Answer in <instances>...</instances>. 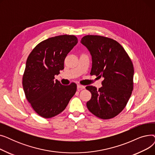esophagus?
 <instances>
[{"instance_id":"esophagus-1","label":"esophagus","mask_w":155,"mask_h":155,"mask_svg":"<svg viewBox=\"0 0 155 155\" xmlns=\"http://www.w3.org/2000/svg\"><path fill=\"white\" fill-rule=\"evenodd\" d=\"M77 88L80 89V90H82V89L85 88V87L82 85H77Z\"/></svg>"}]
</instances>
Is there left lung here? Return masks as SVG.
Segmentation results:
<instances>
[{"label": "left lung", "mask_w": 155, "mask_h": 155, "mask_svg": "<svg viewBox=\"0 0 155 155\" xmlns=\"http://www.w3.org/2000/svg\"><path fill=\"white\" fill-rule=\"evenodd\" d=\"M81 43L91 52V75L103 77L102 87L87 86L92 94L87 107L102 119H109L123 110L133 90L134 67L130 57L116 40L97 35H87Z\"/></svg>", "instance_id": "1"}]
</instances>
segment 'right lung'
Here are the masks:
<instances>
[{
    "label": "right lung",
    "mask_w": 155,
    "mask_h": 155,
    "mask_svg": "<svg viewBox=\"0 0 155 155\" xmlns=\"http://www.w3.org/2000/svg\"><path fill=\"white\" fill-rule=\"evenodd\" d=\"M77 43L75 36H57L39 43L29 54L22 86L28 101L39 116L51 118L59 114L75 95V83L63 85L54 79L64 69L65 58Z\"/></svg>",
    "instance_id": "add662e5"
}]
</instances>
